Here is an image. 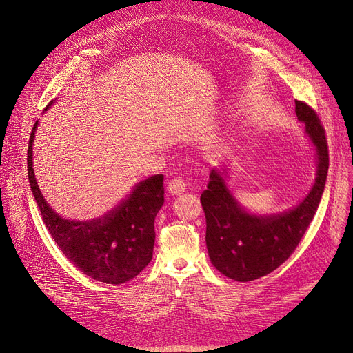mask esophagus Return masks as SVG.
I'll use <instances>...</instances> for the list:
<instances>
[{
	"instance_id": "obj_1",
	"label": "esophagus",
	"mask_w": 353,
	"mask_h": 353,
	"mask_svg": "<svg viewBox=\"0 0 353 353\" xmlns=\"http://www.w3.org/2000/svg\"><path fill=\"white\" fill-rule=\"evenodd\" d=\"M168 190H169V193H170L172 196H180V194H183V193L185 192V183H184V180H181V179H173V180H170V183H169V185H168Z\"/></svg>"
}]
</instances>
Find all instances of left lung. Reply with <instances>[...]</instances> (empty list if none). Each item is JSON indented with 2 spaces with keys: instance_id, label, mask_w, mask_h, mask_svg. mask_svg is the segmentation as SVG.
<instances>
[{
  "instance_id": "8db88e82",
  "label": "left lung",
  "mask_w": 353,
  "mask_h": 353,
  "mask_svg": "<svg viewBox=\"0 0 353 353\" xmlns=\"http://www.w3.org/2000/svg\"><path fill=\"white\" fill-rule=\"evenodd\" d=\"M298 121L315 148L316 174L310 193L296 205L272 214H255L244 208L228 187V168L210 172L200 201L205 214L208 256L221 274L247 283L276 270L294 252L310 227L321 201L330 166L325 130L316 113L295 101Z\"/></svg>"
}]
</instances>
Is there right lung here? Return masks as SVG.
I'll return each mask as SVG.
<instances>
[{
	"label": "right lung",
	"instance_id": "obj_1",
	"mask_svg": "<svg viewBox=\"0 0 353 353\" xmlns=\"http://www.w3.org/2000/svg\"><path fill=\"white\" fill-rule=\"evenodd\" d=\"M51 105L54 101L45 110ZM38 122L28 145V180L51 237L68 260L88 276L113 285L133 279L152 261L154 219L164 203L163 176L139 181L119 204L98 219H63L46 203L35 179L32 146Z\"/></svg>",
	"mask_w": 353,
	"mask_h": 353
}]
</instances>
